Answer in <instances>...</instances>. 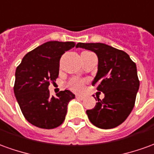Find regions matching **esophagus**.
<instances>
[{"label": "esophagus", "instance_id": "esophagus-1", "mask_svg": "<svg viewBox=\"0 0 154 154\" xmlns=\"http://www.w3.org/2000/svg\"><path fill=\"white\" fill-rule=\"evenodd\" d=\"M76 97H77V99H80V100H83L84 99V96H82V95H80V94H77L76 95Z\"/></svg>", "mask_w": 154, "mask_h": 154}]
</instances>
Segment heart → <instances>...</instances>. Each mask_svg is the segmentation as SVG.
Instances as JSON below:
<instances>
[{
  "label": "heart",
  "mask_w": 154,
  "mask_h": 154,
  "mask_svg": "<svg viewBox=\"0 0 154 154\" xmlns=\"http://www.w3.org/2000/svg\"><path fill=\"white\" fill-rule=\"evenodd\" d=\"M68 87L73 89L75 91H82L83 89V84L82 82L77 79H72L68 82Z\"/></svg>",
  "instance_id": "heart-1"
}]
</instances>
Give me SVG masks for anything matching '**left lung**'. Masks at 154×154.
I'll return each instance as SVG.
<instances>
[{
	"instance_id": "1",
	"label": "left lung",
	"mask_w": 154,
	"mask_h": 154,
	"mask_svg": "<svg viewBox=\"0 0 154 154\" xmlns=\"http://www.w3.org/2000/svg\"><path fill=\"white\" fill-rule=\"evenodd\" d=\"M81 47L95 52L98 57L97 73L92 86L104 93L97 98L94 108L87 110L92 124L99 128L110 129L125 121L133 110L139 88L137 66L125 51L104 43H79ZM97 101V99H96Z\"/></svg>"
}]
</instances>
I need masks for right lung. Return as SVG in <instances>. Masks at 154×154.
Listing matches in <instances>:
<instances>
[{"label":"right lung","instance_id":"1","mask_svg":"<svg viewBox=\"0 0 154 154\" xmlns=\"http://www.w3.org/2000/svg\"><path fill=\"white\" fill-rule=\"evenodd\" d=\"M73 42L51 41L25 56L16 70L14 93L25 118L40 128L52 129L65 120L67 104L75 95L61 91L55 97L48 87L58 77L60 59Z\"/></svg>","mask_w":154,"mask_h":154}]
</instances>
